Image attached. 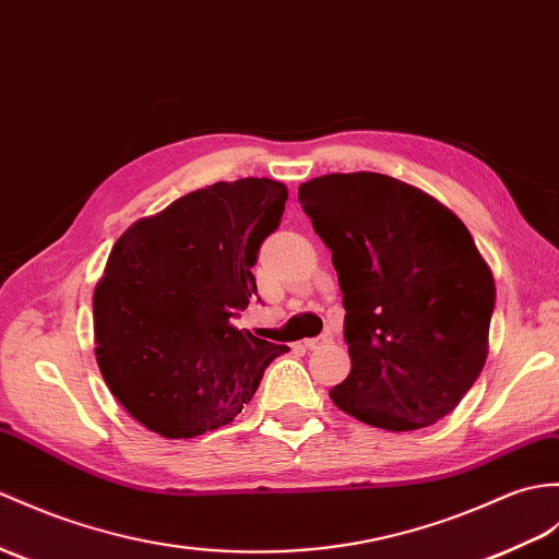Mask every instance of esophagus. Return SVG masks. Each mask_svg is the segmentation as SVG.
<instances>
[{
	"mask_svg": "<svg viewBox=\"0 0 559 559\" xmlns=\"http://www.w3.org/2000/svg\"><path fill=\"white\" fill-rule=\"evenodd\" d=\"M329 341H331L329 333H323V335H317V338H307V341H305V347H307V349H317L319 345L329 343Z\"/></svg>",
	"mask_w": 559,
	"mask_h": 559,
	"instance_id": "esophagus-1",
	"label": "esophagus"
}]
</instances>
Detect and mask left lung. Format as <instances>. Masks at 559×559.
<instances>
[{
  "label": "left lung",
  "mask_w": 559,
  "mask_h": 559,
  "mask_svg": "<svg viewBox=\"0 0 559 559\" xmlns=\"http://www.w3.org/2000/svg\"><path fill=\"white\" fill-rule=\"evenodd\" d=\"M338 271L353 369L331 400L414 431L443 419L488 355L496 283L462 221L383 174H329L297 192Z\"/></svg>",
  "instance_id": "1"
}]
</instances>
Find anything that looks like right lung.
<instances>
[{"label":"right lung","instance_id":"add662e5","mask_svg":"<svg viewBox=\"0 0 559 559\" xmlns=\"http://www.w3.org/2000/svg\"><path fill=\"white\" fill-rule=\"evenodd\" d=\"M285 200L278 180L214 183L116 240L93 297L95 355L114 397L150 431L192 438L226 426L288 353L236 326Z\"/></svg>","mask_w":559,"mask_h":559}]
</instances>
